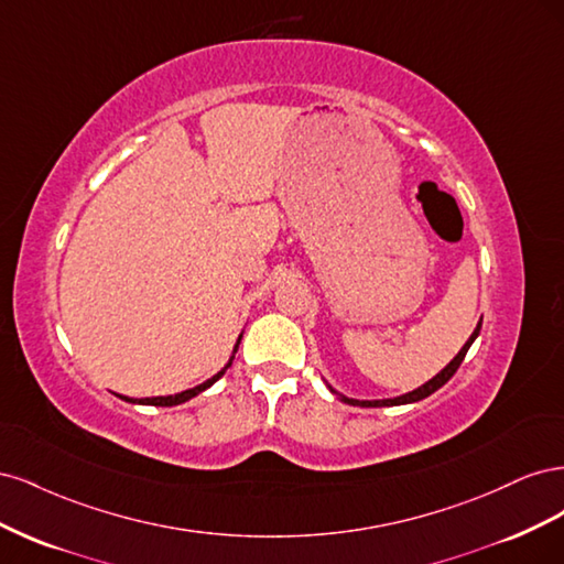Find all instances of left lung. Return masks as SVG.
Instances as JSON below:
<instances>
[{"instance_id": "1", "label": "left lung", "mask_w": 564, "mask_h": 564, "mask_svg": "<svg viewBox=\"0 0 564 564\" xmlns=\"http://www.w3.org/2000/svg\"><path fill=\"white\" fill-rule=\"evenodd\" d=\"M480 327H482V322L477 324L475 327V332L470 334V338L466 340V346L458 350V355L454 357V360L442 369L437 377H433L429 383H423L421 388H416V390H412V392H406V395H402V398H392V400H350V398H340L344 402H348V404H352V406H395V404H406V402H419V400H423V398H429V395H433V392L437 390V388H442L445 386L454 373H456V369L460 367V362H464V357H466V352H468V348H470V344L473 340L477 338V334H480ZM332 392H336V390H332Z\"/></svg>"}]
</instances>
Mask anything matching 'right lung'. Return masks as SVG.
Instances as JSON below:
<instances>
[{
    "label": "right lung",
    "mask_w": 564,
    "mask_h": 564,
    "mask_svg": "<svg viewBox=\"0 0 564 564\" xmlns=\"http://www.w3.org/2000/svg\"><path fill=\"white\" fill-rule=\"evenodd\" d=\"M240 338H242V336H240ZM240 338H237V344H240ZM235 350H237V346H235ZM230 365H232V362H228V365H226V369H228ZM226 369H220V371L216 373V377H212L209 381H204V383H199V386H195V388H191V390L176 392V395H166V398H145V400H131V398H122V400H127V402H139V404H152V406H174V404H181V402H185V400H191V398L199 395L202 390H207L212 383H216L220 377H224Z\"/></svg>",
    "instance_id": "1"
}]
</instances>
